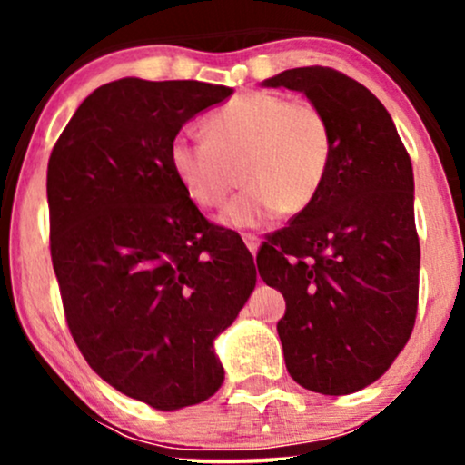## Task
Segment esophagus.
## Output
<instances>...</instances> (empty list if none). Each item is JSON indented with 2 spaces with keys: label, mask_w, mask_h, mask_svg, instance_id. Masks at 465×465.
<instances>
[{
  "label": "esophagus",
  "mask_w": 465,
  "mask_h": 465,
  "mask_svg": "<svg viewBox=\"0 0 465 465\" xmlns=\"http://www.w3.org/2000/svg\"><path fill=\"white\" fill-rule=\"evenodd\" d=\"M242 240H244V244H247V249L251 251V253H258L260 238L255 236V233H242Z\"/></svg>",
  "instance_id": "1"
}]
</instances>
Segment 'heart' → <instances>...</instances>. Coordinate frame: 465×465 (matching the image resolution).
<instances>
[{"instance_id":"b5f03b06","label":"heart","mask_w":465,"mask_h":465,"mask_svg":"<svg viewBox=\"0 0 465 465\" xmlns=\"http://www.w3.org/2000/svg\"><path fill=\"white\" fill-rule=\"evenodd\" d=\"M207 140L179 133L170 140L174 179L199 207H216L236 185L218 221L232 229L262 227L284 212L292 216L317 199L332 159V133L308 100L282 94L238 95L203 124Z\"/></svg>"}]
</instances>
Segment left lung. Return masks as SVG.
<instances>
[{
	"mask_svg": "<svg viewBox=\"0 0 465 465\" xmlns=\"http://www.w3.org/2000/svg\"><path fill=\"white\" fill-rule=\"evenodd\" d=\"M262 84L302 92L332 133L317 199L269 236L255 262L286 300L277 334L292 381L323 396H348L376 382L413 332V168L389 111L354 78L314 65Z\"/></svg>",
	"mask_w": 465,
	"mask_h": 465,
	"instance_id": "obj_1",
	"label": "left lung"
}]
</instances>
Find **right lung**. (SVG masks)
<instances>
[{
  "instance_id": "add662e5",
  "label": "right lung",
  "mask_w": 465,
  "mask_h": 465,
  "mask_svg": "<svg viewBox=\"0 0 465 465\" xmlns=\"http://www.w3.org/2000/svg\"><path fill=\"white\" fill-rule=\"evenodd\" d=\"M233 89L120 78L83 100L47 163L50 251L84 361L124 396L177 411L214 396V339L255 288V264L190 201L170 140Z\"/></svg>"
}]
</instances>
